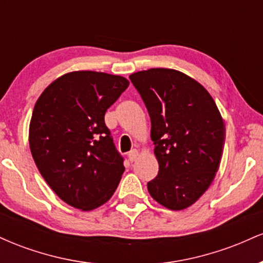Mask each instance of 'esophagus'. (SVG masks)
<instances>
[{"label": "esophagus", "mask_w": 263, "mask_h": 263, "mask_svg": "<svg viewBox=\"0 0 263 263\" xmlns=\"http://www.w3.org/2000/svg\"><path fill=\"white\" fill-rule=\"evenodd\" d=\"M137 156H138V151H137V149H132V151H129L128 155H127L128 159H129V162H135V161H136V158H137Z\"/></svg>", "instance_id": "esophagus-1"}]
</instances>
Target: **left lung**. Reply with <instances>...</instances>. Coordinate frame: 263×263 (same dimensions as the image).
Wrapping results in <instances>:
<instances>
[{
	"instance_id": "8db88e82",
	"label": "left lung",
	"mask_w": 263,
	"mask_h": 263,
	"mask_svg": "<svg viewBox=\"0 0 263 263\" xmlns=\"http://www.w3.org/2000/svg\"><path fill=\"white\" fill-rule=\"evenodd\" d=\"M151 117V138L159 164L147 183L151 197L171 210L194 204L215 178L224 149L225 126L210 93L173 69L129 75Z\"/></svg>"
}]
</instances>
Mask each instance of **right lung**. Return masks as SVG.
<instances>
[{
  "mask_svg": "<svg viewBox=\"0 0 263 263\" xmlns=\"http://www.w3.org/2000/svg\"><path fill=\"white\" fill-rule=\"evenodd\" d=\"M128 80L98 71H73L53 81L35 102L29 147L42 177L66 204L92 210L112 197L123 157L105 112Z\"/></svg>",
  "mask_w": 263,
  "mask_h": 263,
  "instance_id": "obj_1",
  "label": "right lung"
}]
</instances>
